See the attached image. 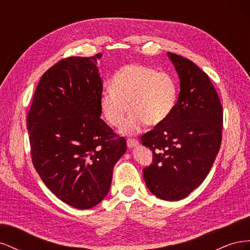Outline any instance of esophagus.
<instances>
[{"label":"esophagus","mask_w":250,"mask_h":250,"mask_svg":"<svg viewBox=\"0 0 250 250\" xmlns=\"http://www.w3.org/2000/svg\"><path fill=\"white\" fill-rule=\"evenodd\" d=\"M138 145H139V141L133 140V139H128L127 140V146H128V148L137 147Z\"/></svg>","instance_id":"esophagus-1"}]
</instances>
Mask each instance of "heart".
I'll return each instance as SVG.
<instances>
[{
    "instance_id": "heart-1",
    "label": "heart",
    "mask_w": 250,
    "mask_h": 250,
    "mask_svg": "<svg viewBox=\"0 0 250 250\" xmlns=\"http://www.w3.org/2000/svg\"><path fill=\"white\" fill-rule=\"evenodd\" d=\"M177 97V82L171 74L130 63L113 75L110 88L100 96V108L106 122L117 128L122 125L129 108L131 113L122 131L133 134L146 124L155 126L165 122L175 107Z\"/></svg>"
}]
</instances>
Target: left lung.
Listing matches in <instances>:
<instances>
[{"instance_id":"1","label":"left lung","mask_w":250,"mask_h":250,"mask_svg":"<svg viewBox=\"0 0 250 250\" xmlns=\"http://www.w3.org/2000/svg\"><path fill=\"white\" fill-rule=\"evenodd\" d=\"M180 79L177 103L168 119L144 135L153 161L143 176L163 200H180L206 179L222 140L223 112L208 75L191 60L168 53Z\"/></svg>"}]
</instances>
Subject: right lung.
Masks as SVG:
<instances>
[{"label":"right lung","mask_w":250,"mask_h":250,"mask_svg":"<svg viewBox=\"0 0 250 250\" xmlns=\"http://www.w3.org/2000/svg\"><path fill=\"white\" fill-rule=\"evenodd\" d=\"M93 57H69L40 80L27 116L32 163L57 198L79 209L107 195L126 140L100 118L103 83Z\"/></svg>","instance_id":"1"}]
</instances>
